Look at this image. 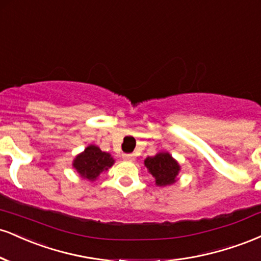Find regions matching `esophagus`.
<instances>
[{"label":"esophagus","mask_w":261,"mask_h":261,"mask_svg":"<svg viewBox=\"0 0 261 261\" xmlns=\"http://www.w3.org/2000/svg\"><path fill=\"white\" fill-rule=\"evenodd\" d=\"M122 158L126 161H134L135 160V154L134 153H124L122 154Z\"/></svg>","instance_id":"esophagus-1"}]
</instances>
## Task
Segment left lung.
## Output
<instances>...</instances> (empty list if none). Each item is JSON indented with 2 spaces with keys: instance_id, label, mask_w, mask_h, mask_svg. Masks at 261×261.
Instances as JSON below:
<instances>
[{
  "instance_id": "left-lung-1",
  "label": "left lung",
  "mask_w": 261,
  "mask_h": 261,
  "mask_svg": "<svg viewBox=\"0 0 261 261\" xmlns=\"http://www.w3.org/2000/svg\"><path fill=\"white\" fill-rule=\"evenodd\" d=\"M145 166L155 178V184L158 187H167L175 182L180 169L179 164L169 153H158L154 157H147L145 160Z\"/></svg>"
}]
</instances>
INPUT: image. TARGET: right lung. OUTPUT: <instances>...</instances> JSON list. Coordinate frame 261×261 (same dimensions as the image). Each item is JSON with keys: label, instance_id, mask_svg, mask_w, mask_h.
<instances>
[{"label": "right lung", "instance_id": "add662e5", "mask_svg": "<svg viewBox=\"0 0 261 261\" xmlns=\"http://www.w3.org/2000/svg\"><path fill=\"white\" fill-rule=\"evenodd\" d=\"M114 160L107 152L100 151L97 146H88L83 153L79 154L73 161V167L81 176L88 180H95L103 170L113 166Z\"/></svg>", "mask_w": 261, "mask_h": 261}]
</instances>
